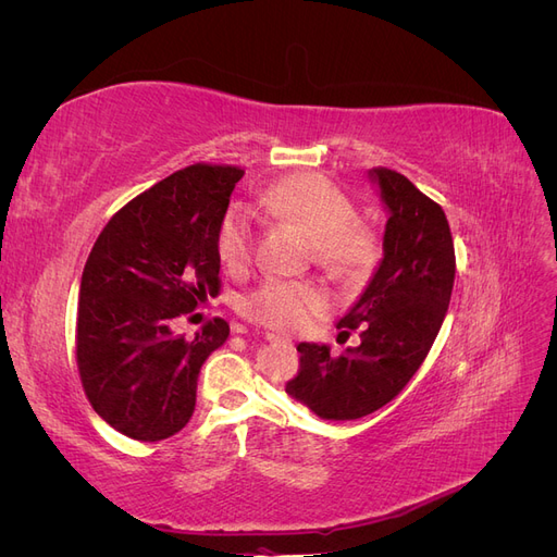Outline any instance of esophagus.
<instances>
[{"label": "esophagus", "mask_w": 557, "mask_h": 557, "mask_svg": "<svg viewBox=\"0 0 557 557\" xmlns=\"http://www.w3.org/2000/svg\"><path fill=\"white\" fill-rule=\"evenodd\" d=\"M264 339H267V342H283V344H290V339H285V336H278V334H272V332H267V334H264Z\"/></svg>", "instance_id": "34e87169"}]
</instances>
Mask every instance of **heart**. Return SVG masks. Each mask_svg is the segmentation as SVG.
<instances>
[{
	"mask_svg": "<svg viewBox=\"0 0 557 557\" xmlns=\"http://www.w3.org/2000/svg\"><path fill=\"white\" fill-rule=\"evenodd\" d=\"M260 205L311 239L313 258L339 278H362L379 264L376 232L358 223L350 197L325 176L293 174L269 185ZM221 262L237 272L250 262L252 230L242 209H230L215 232ZM327 295L309 281L267 278L242 301V313L252 323L276 332L305 330L311 318L325 313Z\"/></svg>",
	"mask_w": 557,
	"mask_h": 557,
	"instance_id": "b5f03b06",
	"label": "heart"
}]
</instances>
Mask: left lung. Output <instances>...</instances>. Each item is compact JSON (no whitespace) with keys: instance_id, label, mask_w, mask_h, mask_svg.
<instances>
[{"instance_id":"obj_1","label":"left lung","mask_w":557,"mask_h":557,"mask_svg":"<svg viewBox=\"0 0 557 557\" xmlns=\"http://www.w3.org/2000/svg\"><path fill=\"white\" fill-rule=\"evenodd\" d=\"M387 207L383 260L336 327H360V346L332 356L299 344V369L285 393L327 420H356L395 399L442 330L455 281V248L444 209L387 166H374Z\"/></svg>"}]
</instances>
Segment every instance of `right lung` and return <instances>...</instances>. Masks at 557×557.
Returning <instances> with one entry per match:
<instances>
[{"mask_svg":"<svg viewBox=\"0 0 557 557\" xmlns=\"http://www.w3.org/2000/svg\"><path fill=\"white\" fill-rule=\"evenodd\" d=\"M242 166L197 162L113 213L83 269L76 364L92 409L129 440L160 442L185 428L199 369L230 325L207 320L195 339L176 318L221 293L218 223Z\"/></svg>","mask_w":557,"mask_h":557,"instance_id":"add662e5","label":"right lung"}]
</instances>
